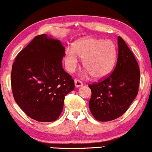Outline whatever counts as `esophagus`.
<instances>
[{
  "label": "esophagus",
  "instance_id": "1",
  "mask_svg": "<svg viewBox=\"0 0 152 152\" xmlns=\"http://www.w3.org/2000/svg\"><path fill=\"white\" fill-rule=\"evenodd\" d=\"M74 83H75V87H76V88L80 87V86H83L82 82L80 81V80H78V79H75V80H74Z\"/></svg>",
  "mask_w": 152,
  "mask_h": 152
}]
</instances>
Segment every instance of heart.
<instances>
[{
  "mask_svg": "<svg viewBox=\"0 0 152 152\" xmlns=\"http://www.w3.org/2000/svg\"><path fill=\"white\" fill-rule=\"evenodd\" d=\"M83 59L86 76L92 74L97 79L109 76L114 69L117 59L115 43L111 40L85 38L74 43L73 48L65 51L64 62L69 73L76 72L79 66V58Z\"/></svg>",
  "mask_w": 152,
  "mask_h": 152,
  "instance_id": "heart-1",
  "label": "heart"
}]
</instances>
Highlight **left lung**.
Segmentation results:
<instances>
[{
  "mask_svg": "<svg viewBox=\"0 0 152 152\" xmlns=\"http://www.w3.org/2000/svg\"><path fill=\"white\" fill-rule=\"evenodd\" d=\"M118 55L114 72L99 83L89 85L90 112L99 121L114 120L127 111L138 93L140 72L133 53L118 36Z\"/></svg>",
  "mask_w": 152,
  "mask_h": 152,
  "instance_id": "obj_1",
  "label": "left lung"
}]
</instances>
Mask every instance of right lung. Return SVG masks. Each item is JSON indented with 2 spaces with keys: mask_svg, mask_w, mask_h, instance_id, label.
Wrapping results in <instances>:
<instances>
[{
  "mask_svg": "<svg viewBox=\"0 0 152 152\" xmlns=\"http://www.w3.org/2000/svg\"><path fill=\"white\" fill-rule=\"evenodd\" d=\"M64 54L59 40L42 34L36 36L13 63L11 86L15 100L37 121H56L65 96L74 89V80L62 68Z\"/></svg>",
  "mask_w": 152,
  "mask_h": 152,
  "instance_id": "obj_1",
  "label": "right lung"
}]
</instances>
